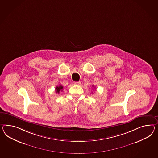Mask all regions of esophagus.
Masks as SVG:
<instances>
[{"label": "esophagus", "mask_w": 158, "mask_h": 158, "mask_svg": "<svg viewBox=\"0 0 158 158\" xmlns=\"http://www.w3.org/2000/svg\"><path fill=\"white\" fill-rule=\"evenodd\" d=\"M74 85H80L81 84V82L78 81V82H74Z\"/></svg>", "instance_id": "obj_1"}]
</instances>
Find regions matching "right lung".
<instances>
[{
	"mask_svg": "<svg viewBox=\"0 0 158 158\" xmlns=\"http://www.w3.org/2000/svg\"><path fill=\"white\" fill-rule=\"evenodd\" d=\"M63 88H64V87L61 85L57 86H56V92L59 94V93L61 92L63 90Z\"/></svg>",
	"mask_w": 158,
	"mask_h": 158,
	"instance_id": "obj_1",
	"label": "right lung"
}]
</instances>
